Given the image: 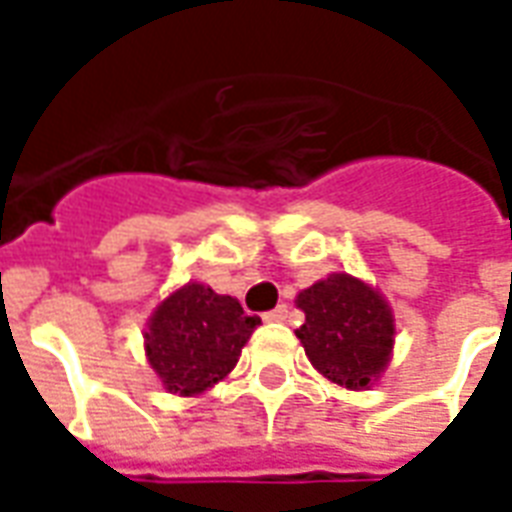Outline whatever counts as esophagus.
I'll use <instances>...</instances> for the list:
<instances>
[{
	"mask_svg": "<svg viewBox=\"0 0 512 512\" xmlns=\"http://www.w3.org/2000/svg\"><path fill=\"white\" fill-rule=\"evenodd\" d=\"M285 318H288V304H279V307H274V310L263 315V321L268 323H279L285 321Z\"/></svg>",
	"mask_w": 512,
	"mask_h": 512,
	"instance_id": "34e87169",
	"label": "esophagus"
}]
</instances>
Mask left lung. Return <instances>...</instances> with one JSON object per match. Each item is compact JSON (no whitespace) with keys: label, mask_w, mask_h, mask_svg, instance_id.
I'll return each mask as SVG.
<instances>
[{"label":"left lung","mask_w":512,"mask_h":512,"mask_svg":"<svg viewBox=\"0 0 512 512\" xmlns=\"http://www.w3.org/2000/svg\"><path fill=\"white\" fill-rule=\"evenodd\" d=\"M304 323L296 337L312 367L345 389H367L389 365L395 315L376 288L351 274H329L296 296Z\"/></svg>","instance_id":"1"}]
</instances>
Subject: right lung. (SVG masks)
<instances>
[{"mask_svg":"<svg viewBox=\"0 0 512 512\" xmlns=\"http://www.w3.org/2000/svg\"><path fill=\"white\" fill-rule=\"evenodd\" d=\"M260 318L233 296L189 282L161 301L145 329V354L172 395H200L238 362Z\"/></svg>","mask_w":512,"mask_h":512,"instance_id":"right-lung-1","label":"right lung"}]
</instances>
